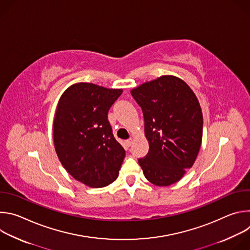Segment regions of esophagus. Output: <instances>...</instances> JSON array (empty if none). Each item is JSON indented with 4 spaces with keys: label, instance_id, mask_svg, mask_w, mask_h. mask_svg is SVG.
I'll use <instances>...</instances> for the list:
<instances>
[{
    "label": "esophagus",
    "instance_id": "obj_1",
    "mask_svg": "<svg viewBox=\"0 0 250 250\" xmlns=\"http://www.w3.org/2000/svg\"><path fill=\"white\" fill-rule=\"evenodd\" d=\"M132 142H133L132 138H129V139H127V140H126V145H127V146H131Z\"/></svg>",
    "mask_w": 250,
    "mask_h": 250
}]
</instances>
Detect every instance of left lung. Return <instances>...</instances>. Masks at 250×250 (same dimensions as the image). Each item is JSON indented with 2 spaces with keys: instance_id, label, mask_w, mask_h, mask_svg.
<instances>
[{
  "instance_id": "obj_1",
  "label": "left lung",
  "mask_w": 250,
  "mask_h": 250,
  "mask_svg": "<svg viewBox=\"0 0 250 250\" xmlns=\"http://www.w3.org/2000/svg\"><path fill=\"white\" fill-rule=\"evenodd\" d=\"M144 113L149 144L138 163L146 179L156 186L179 181L199 153L203 114L192 89L180 78L165 75L131 90Z\"/></svg>"
}]
</instances>
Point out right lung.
I'll use <instances>...</instances> for the list:
<instances>
[{
  "label": "right lung",
  "mask_w": 250,
  "mask_h": 250,
  "mask_svg": "<svg viewBox=\"0 0 250 250\" xmlns=\"http://www.w3.org/2000/svg\"><path fill=\"white\" fill-rule=\"evenodd\" d=\"M122 93V89L77 83L57 104L53 122L57 156L74 179L92 188L113 183L125 156L108 121V112Z\"/></svg>",
  "instance_id": "add662e5"
}]
</instances>
